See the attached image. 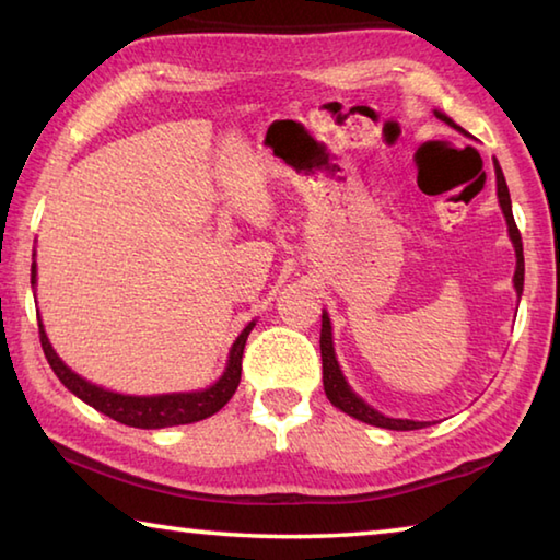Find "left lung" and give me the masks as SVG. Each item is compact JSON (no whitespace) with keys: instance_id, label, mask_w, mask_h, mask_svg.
<instances>
[{"instance_id":"obj_1","label":"left lung","mask_w":560,"mask_h":560,"mask_svg":"<svg viewBox=\"0 0 560 560\" xmlns=\"http://www.w3.org/2000/svg\"><path fill=\"white\" fill-rule=\"evenodd\" d=\"M435 117H441L443 121H448L451 127L460 129L455 125L451 117L441 115V112H435ZM463 131V129H460ZM494 174H497V196H500V206L502 212L506 218V225H510V237L514 242V249H516V271H514V287L516 293L522 296L524 291V249H522V235H520V228H516L514 215H512V200H510V188H506V180L500 164L494 161ZM320 358H323V389L325 396H328L332 406H338L340 411H345L352 419L364 421L370 425H380V429H389V431H416V429H423V421H409V419H389V416H382L380 411H374L372 406L364 404L358 394H354L348 382H345L342 372L338 368V360H335V350H332V332H330V318L328 313H323V328H320Z\"/></svg>"}]
</instances>
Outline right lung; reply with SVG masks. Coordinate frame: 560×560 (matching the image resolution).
Segmentation results:
<instances>
[{
  "mask_svg": "<svg viewBox=\"0 0 560 560\" xmlns=\"http://www.w3.org/2000/svg\"><path fill=\"white\" fill-rule=\"evenodd\" d=\"M32 283H36V264H32ZM252 328L254 323H249L247 328L240 332V338L230 350L228 368L215 384L202 392L161 396H127L90 384L60 362V358L54 352V348H50V342L46 338L44 325H38V338L50 370L56 372V377L63 382L78 399H83L85 404L93 406V409L103 411L109 419L125 425H135V429H166V425H180L208 419V416L218 413L222 406L232 399V394L237 392V384L242 377V354H245V342Z\"/></svg>",
  "mask_w": 560,
  "mask_h": 560,
  "instance_id": "obj_1",
  "label": "right lung"
}]
</instances>
